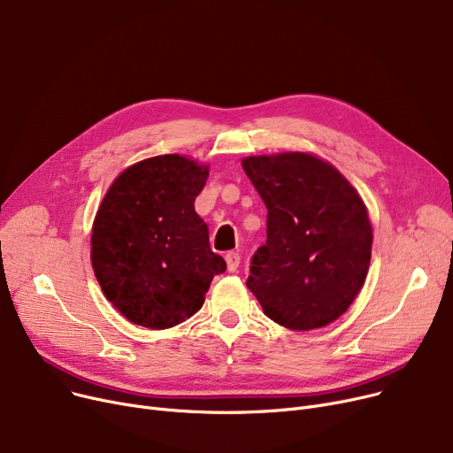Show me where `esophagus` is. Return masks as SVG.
Masks as SVG:
<instances>
[{"label":"esophagus","instance_id":"obj_1","mask_svg":"<svg viewBox=\"0 0 453 453\" xmlns=\"http://www.w3.org/2000/svg\"><path fill=\"white\" fill-rule=\"evenodd\" d=\"M226 263H227V272L234 273L236 270H239V265H241V255L236 251H229L226 255Z\"/></svg>","mask_w":453,"mask_h":453}]
</instances>
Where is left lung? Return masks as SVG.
<instances>
[{
	"label": "left lung",
	"instance_id": "8db88e82",
	"mask_svg": "<svg viewBox=\"0 0 453 453\" xmlns=\"http://www.w3.org/2000/svg\"><path fill=\"white\" fill-rule=\"evenodd\" d=\"M242 169L268 209L248 288L275 323L321 328L360 294L372 246L367 209L330 163L304 152L250 156Z\"/></svg>",
	"mask_w": 453,
	"mask_h": 453
}]
</instances>
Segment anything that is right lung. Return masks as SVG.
I'll list each match as a JSON object with an SVG mask.
<instances>
[{"label":"right lung","instance_id":"right-lung-1","mask_svg":"<svg viewBox=\"0 0 453 453\" xmlns=\"http://www.w3.org/2000/svg\"><path fill=\"white\" fill-rule=\"evenodd\" d=\"M209 166L178 154L117 176L97 211L91 265L106 299L134 325L171 328L196 314L226 260L209 248L195 200Z\"/></svg>","mask_w":453,"mask_h":453}]
</instances>
